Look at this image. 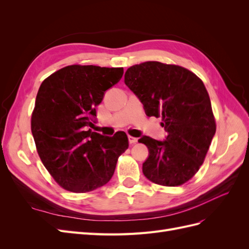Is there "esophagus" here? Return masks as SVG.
Returning <instances> with one entry per match:
<instances>
[{
  "label": "esophagus",
  "instance_id": "obj_1",
  "mask_svg": "<svg viewBox=\"0 0 249 249\" xmlns=\"http://www.w3.org/2000/svg\"><path fill=\"white\" fill-rule=\"evenodd\" d=\"M129 142H130V143H136V142H138V138L129 136Z\"/></svg>",
  "mask_w": 249,
  "mask_h": 249
}]
</instances>
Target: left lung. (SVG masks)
<instances>
[{
    "label": "left lung",
    "instance_id": "left-lung-1",
    "mask_svg": "<svg viewBox=\"0 0 249 249\" xmlns=\"http://www.w3.org/2000/svg\"><path fill=\"white\" fill-rule=\"evenodd\" d=\"M124 84L142 103L147 116H162L167 136H142L148 148L143 175L158 185L175 187L189 180L205 160L216 124L202 81L182 66L146 61L126 70Z\"/></svg>",
    "mask_w": 249,
    "mask_h": 249
}]
</instances>
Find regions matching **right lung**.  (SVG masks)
Wrapping results in <instances>:
<instances>
[{"label": "right lung", "instance_id": "right-lung-1", "mask_svg": "<svg viewBox=\"0 0 249 249\" xmlns=\"http://www.w3.org/2000/svg\"><path fill=\"white\" fill-rule=\"evenodd\" d=\"M123 74V67L70 65L41 83L32 135L44 167L66 190L85 193L106 185L129 146L124 132L110 137L88 129L105 92Z\"/></svg>", "mask_w": 249, "mask_h": 249}]
</instances>
